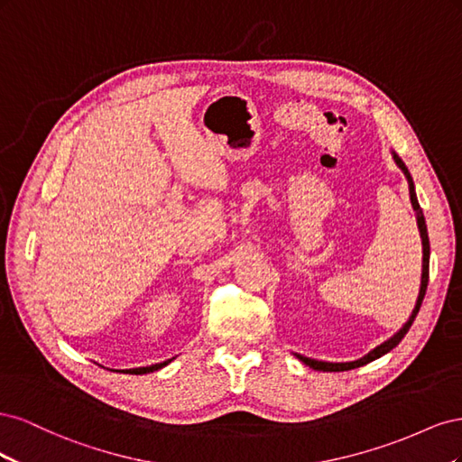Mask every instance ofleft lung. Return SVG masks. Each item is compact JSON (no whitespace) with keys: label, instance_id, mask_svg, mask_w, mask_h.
Masks as SVG:
<instances>
[{"label":"left lung","instance_id":"1","mask_svg":"<svg viewBox=\"0 0 462 462\" xmlns=\"http://www.w3.org/2000/svg\"><path fill=\"white\" fill-rule=\"evenodd\" d=\"M393 158H395V162H397V165L401 167V170L404 171V175H407V179H409L411 202H412V208H414V212H416L418 229H420V236H422V253H424V258H422V282H420V292H418L416 306H414V310H412V314H411L407 324L402 326V329H399L389 341L382 343L380 346H375L374 351L368 353L365 358L355 360V362H343V365H333V362H319V360H312V358H306V356H300V355H299V358L304 362V365L314 368V370H319V372H345V370H353V368H358V366H365V365H368V362L383 356L385 353L391 351V348H395V346L401 343V339L404 337V335H407V331L411 329V326H412V321H414L418 310H420V306H422V300H424V295H426V287H428V277H430V239H428V229H426V221H424V216H422L420 204H418V200H416L411 173H409L407 167H404V163L401 162V158L397 156V153H393Z\"/></svg>","mask_w":462,"mask_h":462}]
</instances>
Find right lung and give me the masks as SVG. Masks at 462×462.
Listing matches in <instances>:
<instances>
[{"mask_svg":"<svg viewBox=\"0 0 462 462\" xmlns=\"http://www.w3.org/2000/svg\"><path fill=\"white\" fill-rule=\"evenodd\" d=\"M171 362V358L170 360H165V362H160V365H152V366H146V368H134V370H129V374H148V372H153V370H160V368H163L165 365H170Z\"/></svg>","mask_w":462,"mask_h":462,"instance_id":"obj_1","label":"right lung"}]
</instances>
